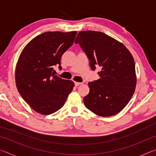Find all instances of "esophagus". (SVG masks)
<instances>
[{
    "instance_id": "obj_1",
    "label": "esophagus",
    "mask_w": 156,
    "mask_h": 156,
    "mask_svg": "<svg viewBox=\"0 0 156 156\" xmlns=\"http://www.w3.org/2000/svg\"><path fill=\"white\" fill-rule=\"evenodd\" d=\"M74 84H75V86H79L80 85V84H82V83H78V82H74Z\"/></svg>"
}]
</instances>
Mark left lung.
I'll list each match as a JSON object with an SVG mask.
<instances>
[{"label":"left lung","mask_w":156,"mask_h":156,"mask_svg":"<svg viewBox=\"0 0 156 156\" xmlns=\"http://www.w3.org/2000/svg\"><path fill=\"white\" fill-rule=\"evenodd\" d=\"M80 44L93 71L99 65L100 78L88 83L89 93L84 105L95 114L108 117L117 114L128 104L136 85L135 62L130 51L120 42L100 31L78 34Z\"/></svg>","instance_id":"left-lung-1"}]
</instances>
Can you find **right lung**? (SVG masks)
Returning a JSON list of instances; mask_svg holds the SVG:
<instances>
[{
    "mask_svg": "<svg viewBox=\"0 0 156 156\" xmlns=\"http://www.w3.org/2000/svg\"><path fill=\"white\" fill-rule=\"evenodd\" d=\"M76 31H47L32 39L21 52L16 67L20 96L41 114L49 115L63 107L74 87L72 80L54 75L62 54L72 45Z\"/></svg>",
    "mask_w": 156,
    "mask_h": 156,
    "instance_id": "right-lung-1",
    "label": "right lung"
}]
</instances>
